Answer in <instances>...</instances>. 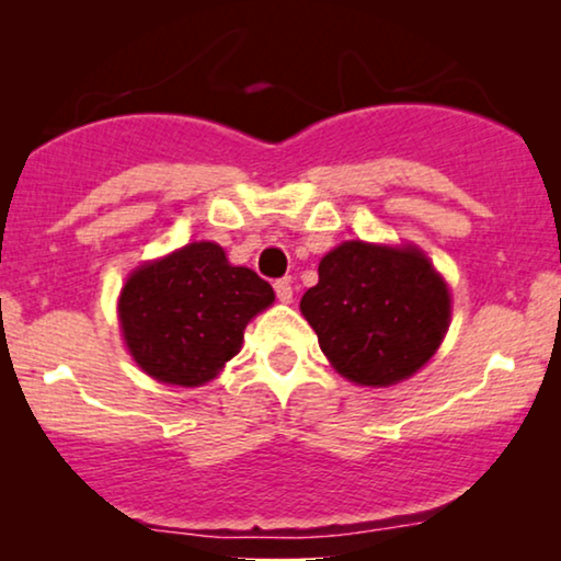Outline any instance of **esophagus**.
<instances>
[{"label": "esophagus", "instance_id": "1", "mask_svg": "<svg viewBox=\"0 0 561 561\" xmlns=\"http://www.w3.org/2000/svg\"><path fill=\"white\" fill-rule=\"evenodd\" d=\"M275 296H278L280 304H290L294 301V286H290V280H275Z\"/></svg>", "mask_w": 561, "mask_h": 561}]
</instances>
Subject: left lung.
Returning <instances> with one entry per match:
<instances>
[{
  "mask_svg": "<svg viewBox=\"0 0 561 561\" xmlns=\"http://www.w3.org/2000/svg\"><path fill=\"white\" fill-rule=\"evenodd\" d=\"M301 313L336 373L357 386L388 388L439 350L451 298L419 248L352 240L321 257Z\"/></svg>",
  "mask_w": 561,
  "mask_h": 561,
  "instance_id": "8db88e82",
  "label": "left lung"
}]
</instances>
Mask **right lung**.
I'll list each match as a JSON object with an SVG mask.
<instances>
[{
    "mask_svg": "<svg viewBox=\"0 0 561 561\" xmlns=\"http://www.w3.org/2000/svg\"><path fill=\"white\" fill-rule=\"evenodd\" d=\"M273 301L271 283L229 265L217 242H191L137 267L117 311L129 355L150 378L196 388L240 352L248 321Z\"/></svg>",
    "mask_w": 561,
    "mask_h": 561,
    "instance_id": "right-lung-1",
    "label": "right lung"
}]
</instances>
